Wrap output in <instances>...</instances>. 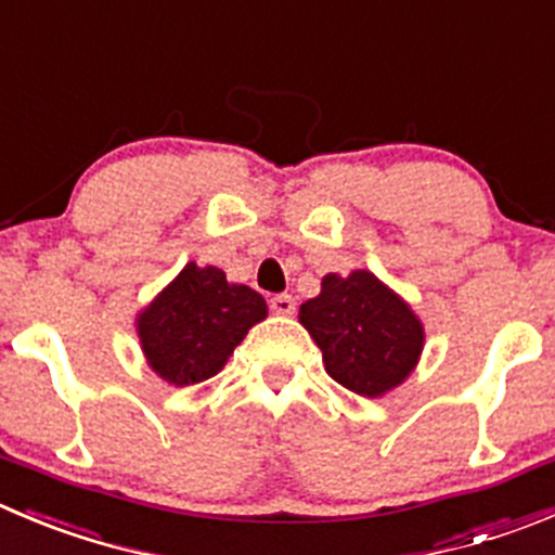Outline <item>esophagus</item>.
Returning a JSON list of instances; mask_svg holds the SVG:
<instances>
[{
  "label": "esophagus",
  "instance_id": "esophagus-1",
  "mask_svg": "<svg viewBox=\"0 0 555 555\" xmlns=\"http://www.w3.org/2000/svg\"><path fill=\"white\" fill-rule=\"evenodd\" d=\"M269 310L278 315H292L294 310H297V302H294L292 294H274V297L269 299Z\"/></svg>",
  "mask_w": 555,
  "mask_h": 555
}]
</instances>
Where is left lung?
I'll return each instance as SVG.
<instances>
[{"label":"left lung","mask_w":555,"mask_h":555,"mask_svg":"<svg viewBox=\"0 0 555 555\" xmlns=\"http://www.w3.org/2000/svg\"><path fill=\"white\" fill-rule=\"evenodd\" d=\"M299 321L324 353L326 373L365 398L398 387L425 340L409 305L365 269L326 274L319 297L299 308Z\"/></svg>","instance_id":"obj_1"}]
</instances>
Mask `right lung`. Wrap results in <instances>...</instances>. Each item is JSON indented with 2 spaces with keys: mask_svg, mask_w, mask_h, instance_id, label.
<instances>
[{
  "mask_svg": "<svg viewBox=\"0 0 555 555\" xmlns=\"http://www.w3.org/2000/svg\"><path fill=\"white\" fill-rule=\"evenodd\" d=\"M261 319V294L231 286L218 267L188 263L139 315V335L152 371L173 387H190L212 378Z\"/></svg>",
  "mask_w": 555,
  "mask_h": 555,
  "instance_id": "right-lung-1",
  "label": "right lung"
}]
</instances>
